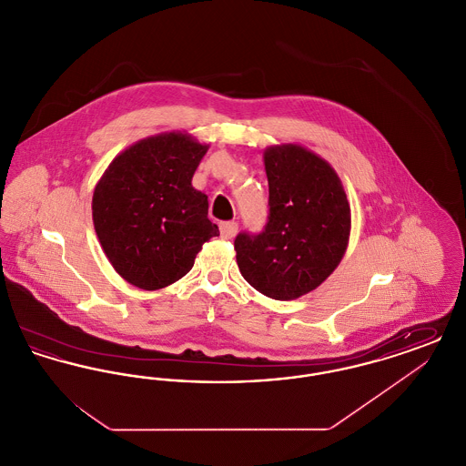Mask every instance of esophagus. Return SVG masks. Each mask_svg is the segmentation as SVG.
I'll return each mask as SVG.
<instances>
[{
    "label": "esophagus",
    "mask_w": 466,
    "mask_h": 466,
    "mask_svg": "<svg viewBox=\"0 0 466 466\" xmlns=\"http://www.w3.org/2000/svg\"><path fill=\"white\" fill-rule=\"evenodd\" d=\"M220 234L223 239H232L238 234V222L220 223Z\"/></svg>",
    "instance_id": "1"
}]
</instances>
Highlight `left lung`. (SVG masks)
Returning <instances> with one entry per match:
<instances>
[{
  "mask_svg": "<svg viewBox=\"0 0 466 466\" xmlns=\"http://www.w3.org/2000/svg\"><path fill=\"white\" fill-rule=\"evenodd\" d=\"M264 166L268 220L260 234L236 238V260L253 289L293 300L318 289L340 264L351 208L335 169L306 147H268Z\"/></svg>",
  "mask_w": 466,
  "mask_h": 466,
  "instance_id": "8db88e82",
  "label": "left lung"
}]
</instances>
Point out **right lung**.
Segmentation results:
<instances>
[{"instance_id":"1","label":"right lung","mask_w":466,"mask_h":466,"mask_svg":"<svg viewBox=\"0 0 466 466\" xmlns=\"http://www.w3.org/2000/svg\"><path fill=\"white\" fill-rule=\"evenodd\" d=\"M209 145L171 131L136 141L110 162L92 196V222L113 268L134 287L181 279L220 236L192 177Z\"/></svg>"}]
</instances>
